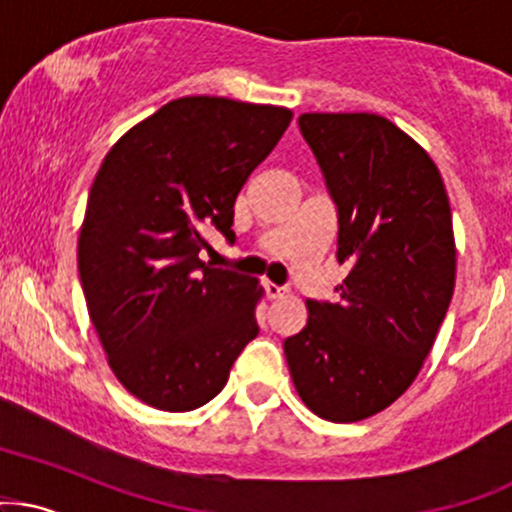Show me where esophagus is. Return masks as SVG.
I'll return each instance as SVG.
<instances>
[{"label": "esophagus", "instance_id": "esophagus-1", "mask_svg": "<svg viewBox=\"0 0 512 512\" xmlns=\"http://www.w3.org/2000/svg\"><path fill=\"white\" fill-rule=\"evenodd\" d=\"M265 291H267L269 299H284V296L289 294V289H286V286H277L272 282H265Z\"/></svg>", "mask_w": 512, "mask_h": 512}]
</instances>
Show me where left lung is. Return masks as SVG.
Here are the masks:
<instances>
[{"mask_svg": "<svg viewBox=\"0 0 512 512\" xmlns=\"http://www.w3.org/2000/svg\"><path fill=\"white\" fill-rule=\"evenodd\" d=\"M338 209L340 299H308V323L284 340L301 401L330 423L389 408L430 355L454 294L457 250L440 170L376 114H301Z\"/></svg>", "mask_w": 512, "mask_h": 512, "instance_id": "obj_1", "label": "left lung"}]
</instances>
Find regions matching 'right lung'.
<instances>
[{
  "instance_id": "add662e5",
  "label": "right lung",
  "mask_w": 512,
  "mask_h": 512,
  "mask_svg": "<svg viewBox=\"0 0 512 512\" xmlns=\"http://www.w3.org/2000/svg\"><path fill=\"white\" fill-rule=\"evenodd\" d=\"M284 106L182 97L101 162L77 245L87 311L116 379L184 413L226 386L257 338V279L199 260L206 230L233 243V206L291 123Z\"/></svg>"
}]
</instances>
